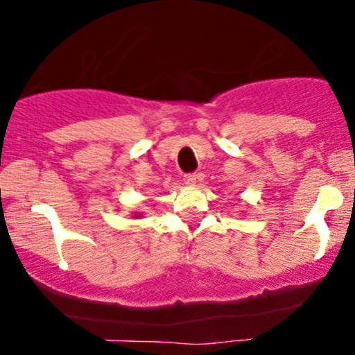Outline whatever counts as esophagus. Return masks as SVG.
Instances as JSON below:
<instances>
[{"mask_svg": "<svg viewBox=\"0 0 355 355\" xmlns=\"http://www.w3.org/2000/svg\"><path fill=\"white\" fill-rule=\"evenodd\" d=\"M202 175L200 173H187L183 175V182H185L187 187H195L197 185V182H200Z\"/></svg>", "mask_w": 355, "mask_h": 355, "instance_id": "34e87169", "label": "esophagus"}]
</instances>
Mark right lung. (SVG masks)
<instances>
[{
  "label": "right lung",
  "mask_w": 355,
  "mask_h": 355,
  "mask_svg": "<svg viewBox=\"0 0 355 355\" xmlns=\"http://www.w3.org/2000/svg\"><path fill=\"white\" fill-rule=\"evenodd\" d=\"M140 217H141L140 214H135V215H133V218H140Z\"/></svg>",
  "instance_id": "obj_1"
}]
</instances>
